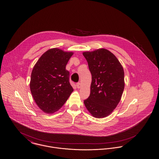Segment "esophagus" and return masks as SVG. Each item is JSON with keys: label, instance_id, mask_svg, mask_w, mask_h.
I'll return each instance as SVG.
<instances>
[{"label": "esophagus", "instance_id": "1", "mask_svg": "<svg viewBox=\"0 0 159 159\" xmlns=\"http://www.w3.org/2000/svg\"><path fill=\"white\" fill-rule=\"evenodd\" d=\"M76 86H77V88L79 89V88H81V83L78 82V83H77V84H76Z\"/></svg>", "mask_w": 159, "mask_h": 159}]
</instances>
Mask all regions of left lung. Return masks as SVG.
<instances>
[{
	"label": "left lung",
	"mask_w": 159,
	"mask_h": 159,
	"mask_svg": "<svg viewBox=\"0 0 159 159\" xmlns=\"http://www.w3.org/2000/svg\"><path fill=\"white\" fill-rule=\"evenodd\" d=\"M83 55L92 75L90 95L84 104L93 117H106L120 101L125 88L123 68L113 53L106 49Z\"/></svg>",
	"instance_id": "8db88e82"
}]
</instances>
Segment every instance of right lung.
<instances>
[{"instance_id": "1", "label": "right lung", "mask_w": 159, "mask_h": 159, "mask_svg": "<svg viewBox=\"0 0 159 159\" xmlns=\"http://www.w3.org/2000/svg\"><path fill=\"white\" fill-rule=\"evenodd\" d=\"M71 52L49 49L34 66L31 75V93L38 107L46 113L58 111L73 91L66 69Z\"/></svg>"}]
</instances>
